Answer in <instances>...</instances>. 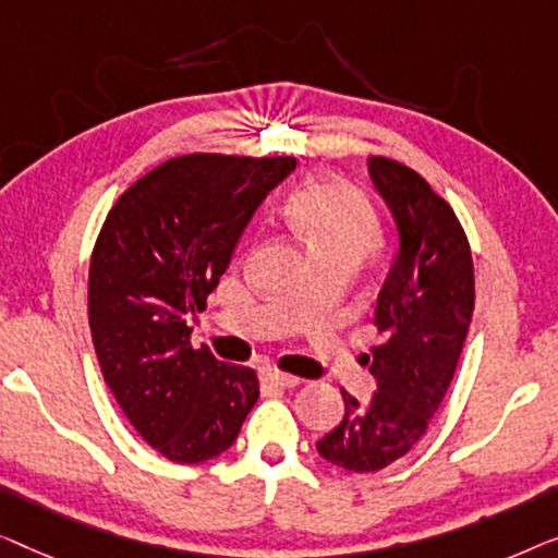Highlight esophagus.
Returning a JSON list of instances; mask_svg holds the SVG:
<instances>
[{
    "instance_id": "1",
    "label": "esophagus",
    "mask_w": 558,
    "mask_h": 558,
    "mask_svg": "<svg viewBox=\"0 0 558 558\" xmlns=\"http://www.w3.org/2000/svg\"><path fill=\"white\" fill-rule=\"evenodd\" d=\"M260 379L265 384H272V387H282V389H293V387H298V384H301V379H298V376L286 374V372H278V368H272V366L260 368Z\"/></svg>"
}]
</instances>
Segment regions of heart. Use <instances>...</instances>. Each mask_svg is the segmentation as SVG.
<instances>
[{"instance_id": "obj_1", "label": "heart", "mask_w": 558, "mask_h": 558, "mask_svg": "<svg viewBox=\"0 0 558 558\" xmlns=\"http://www.w3.org/2000/svg\"><path fill=\"white\" fill-rule=\"evenodd\" d=\"M286 215L316 260L333 255L364 260L381 240V219L372 202L354 186L333 179L298 186L286 204Z\"/></svg>"}]
</instances>
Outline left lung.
I'll use <instances>...</instances> for the list:
<instances>
[{"mask_svg":"<svg viewBox=\"0 0 558 558\" xmlns=\"http://www.w3.org/2000/svg\"><path fill=\"white\" fill-rule=\"evenodd\" d=\"M368 174L397 219L399 255L376 301L379 343L366 356L372 402L341 389L347 414L318 439V454L351 473L404 458L429 429L458 368L475 308V272L458 215L417 171L387 156Z\"/></svg>","mask_w":558,"mask_h":558,"instance_id":"1","label":"left lung"}]
</instances>
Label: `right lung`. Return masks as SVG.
Here are the masks:
<instances>
[{
  "instance_id": "add662e5",
  "label": "right lung",
  "mask_w": 558,
  "mask_h": 558,
  "mask_svg": "<svg viewBox=\"0 0 558 558\" xmlns=\"http://www.w3.org/2000/svg\"><path fill=\"white\" fill-rule=\"evenodd\" d=\"M293 156L184 154L125 190L100 227L88 272V320L100 372L136 433L179 465L232 447L260 397L255 368L192 347L186 318Z\"/></svg>"
}]
</instances>
